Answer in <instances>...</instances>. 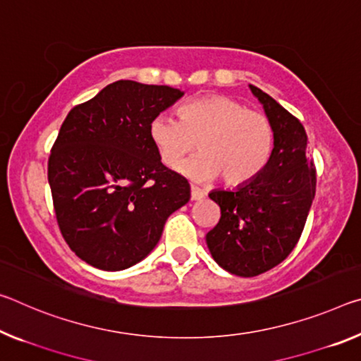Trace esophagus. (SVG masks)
<instances>
[{"instance_id": "obj_1", "label": "esophagus", "mask_w": 361, "mask_h": 361, "mask_svg": "<svg viewBox=\"0 0 361 361\" xmlns=\"http://www.w3.org/2000/svg\"><path fill=\"white\" fill-rule=\"evenodd\" d=\"M204 197V191L197 186H191V201H201Z\"/></svg>"}]
</instances>
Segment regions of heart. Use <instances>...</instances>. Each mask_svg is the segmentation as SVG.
<instances>
[{
    "label": "heart",
    "instance_id": "heart-1",
    "mask_svg": "<svg viewBox=\"0 0 361 361\" xmlns=\"http://www.w3.org/2000/svg\"><path fill=\"white\" fill-rule=\"evenodd\" d=\"M149 138L167 167H175L196 147L201 152L183 164L194 181L221 175L230 186H241L262 173L271 157L274 133L263 114L228 96H205L180 109V118L157 114Z\"/></svg>",
    "mask_w": 361,
    "mask_h": 361
}]
</instances>
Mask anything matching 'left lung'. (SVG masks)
Wrapping results in <instances>:
<instances>
[{
    "label": "left lung",
    "instance_id": "1",
    "mask_svg": "<svg viewBox=\"0 0 361 361\" xmlns=\"http://www.w3.org/2000/svg\"><path fill=\"white\" fill-rule=\"evenodd\" d=\"M249 88L273 127L271 157L252 181L209 194L220 205L221 216L205 236L223 270L244 278L271 270L293 252L317 190L304 125L260 88Z\"/></svg>",
    "mask_w": 361,
    "mask_h": 361
}]
</instances>
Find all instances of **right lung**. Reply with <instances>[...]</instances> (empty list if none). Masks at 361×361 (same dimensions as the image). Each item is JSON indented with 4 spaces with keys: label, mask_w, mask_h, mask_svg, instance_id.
<instances>
[{
    "label": "right lung",
    "mask_w": 361,
    "mask_h": 361,
    "mask_svg": "<svg viewBox=\"0 0 361 361\" xmlns=\"http://www.w3.org/2000/svg\"><path fill=\"white\" fill-rule=\"evenodd\" d=\"M183 91L118 80L68 112L48 160L57 225L91 267L118 271L156 247L164 225L191 197L149 138L154 116Z\"/></svg>",
    "instance_id": "1"
}]
</instances>
